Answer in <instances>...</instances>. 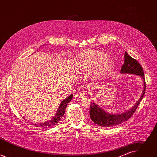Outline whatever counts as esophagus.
<instances>
[{"label": "esophagus", "instance_id": "34e87169", "mask_svg": "<svg viewBox=\"0 0 157 157\" xmlns=\"http://www.w3.org/2000/svg\"><path fill=\"white\" fill-rule=\"evenodd\" d=\"M85 95V91H78L77 93H76V96L78 98H83Z\"/></svg>", "mask_w": 157, "mask_h": 157}]
</instances>
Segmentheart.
Here are the masks:
<instances>
[{
  "mask_svg": "<svg viewBox=\"0 0 157 157\" xmlns=\"http://www.w3.org/2000/svg\"><path fill=\"white\" fill-rule=\"evenodd\" d=\"M113 66V60L107 55L98 50H86L78 56L75 68L78 71L86 72L96 68V75H104Z\"/></svg>",
  "mask_w": 157,
  "mask_h": 157,
  "instance_id": "heart-1",
  "label": "heart"
}]
</instances>
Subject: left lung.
Wrapping results in <instances>:
<instances>
[{"label":"left lung","mask_w":157,"mask_h":157,"mask_svg":"<svg viewBox=\"0 0 157 157\" xmlns=\"http://www.w3.org/2000/svg\"><path fill=\"white\" fill-rule=\"evenodd\" d=\"M124 58V64L122 65L120 72L122 74H133L141 77L144 82V89L142 96L130 110L117 114L107 113L94 102H91L90 109H89V115L91 120L98 125L102 127H113L127 121L135 113L145 94L146 83L144 73L141 65L136 59L132 58L126 52H125Z\"/></svg>","instance_id":"8db88e82"}]
</instances>
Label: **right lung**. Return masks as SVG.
Wrapping results in <instances>:
<instances>
[{
  "mask_svg": "<svg viewBox=\"0 0 157 157\" xmlns=\"http://www.w3.org/2000/svg\"><path fill=\"white\" fill-rule=\"evenodd\" d=\"M72 98H73V94H71L68 98H67L66 99L63 100L61 102V104L56 111V113L55 114V116L51 120L47 121V122H41H41L40 123L31 122V124L34 125L35 127H36L40 128H48L49 127L54 126L55 125H56L59 122V121H60L61 120L64 114L66 105H68V104L70 102V101L72 99Z\"/></svg>",
  "mask_w": 157,
  "mask_h": 157,
  "instance_id": "right-lung-1",
  "label": "right lung"
}]
</instances>
